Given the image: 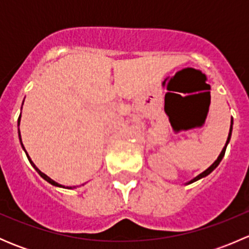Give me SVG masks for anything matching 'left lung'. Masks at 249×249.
Here are the masks:
<instances>
[{
    "label": "left lung",
    "instance_id": "left-lung-1",
    "mask_svg": "<svg viewBox=\"0 0 249 249\" xmlns=\"http://www.w3.org/2000/svg\"><path fill=\"white\" fill-rule=\"evenodd\" d=\"M231 131H232V119H231V125H230V132H229V136H228V140H227V143H225V147L223 148V150H222V153H220L219 154V157H218V159L215 160L214 162H213L212 165H211L210 167H208L207 170H206V171H203L202 173H200L199 176H196V177L194 178V179H192L189 182V184L190 183H193V182H196V180H199V179H201V178H203V177H206V176H208L210 175L211 172L213 171V170L215 169V167L218 166V165H219V162L222 161V159H223V157H224V154H225V149H227V145H228V143H229V141H230V137H231Z\"/></svg>",
    "mask_w": 249,
    "mask_h": 249
}]
</instances>
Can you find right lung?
Segmentation results:
<instances>
[{"instance_id":"1","label":"right lung","mask_w":249,"mask_h":249,"mask_svg":"<svg viewBox=\"0 0 249 249\" xmlns=\"http://www.w3.org/2000/svg\"><path fill=\"white\" fill-rule=\"evenodd\" d=\"M19 123H20V117H19V122H18V124H19ZM19 139H20V141H21V137H20V131H19ZM21 145H22V143H21ZM22 148H24V145H22ZM26 155H27V153H26ZM27 158H29V160H30V162H31V165H32V166H34V167H35V169H36V171H37V172H38V173H39V175H41V177H43V178H44V179H46V180H47V182H49V183H50V184L55 185V187H62V188H65V187H64V185H61V184H59V183L54 182V180H53V179H50V178H49V177H48V176H47V175H44V173H43V172H41V171H39V170H38V169H37V167H36V165H35V164H34V162H32V160H31V159H30V157H29V155H27ZM70 189H71V188H70Z\"/></svg>"}]
</instances>
